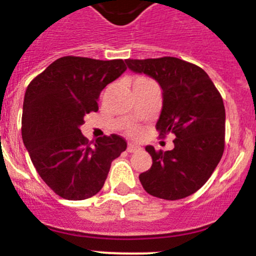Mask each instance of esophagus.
<instances>
[{"instance_id":"1","label":"esophagus","mask_w":256,"mask_h":256,"mask_svg":"<svg viewBox=\"0 0 256 256\" xmlns=\"http://www.w3.org/2000/svg\"><path fill=\"white\" fill-rule=\"evenodd\" d=\"M126 150H128V152H137V151L141 150V148L134 144H128V148H126Z\"/></svg>"}]
</instances>
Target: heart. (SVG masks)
<instances>
[{"label": "heart", "mask_w": 256, "mask_h": 256, "mask_svg": "<svg viewBox=\"0 0 256 256\" xmlns=\"http://www.w3.org/2000/svg\"><path fill=\"white\" fill-rule=\"evenodd\" d=\"M148 79H146V78H137V79H136V80H134V83L148 82ZM130 132H132V133H134V132H136V130H130Z\"/></svg>", "instance_id": "obj_1"}]
</instances>
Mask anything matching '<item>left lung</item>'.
<instances>
[{
  "mask_svg": "<svg viewBox=\"0 0 256 256\" xmlns=\"http://www.w3.org/2000/svg\"><path fill=\"white\" fill-rule=\"evenodd\" d=\"M126 64L159 83L162 108L156 130L160 137L176 136L169 151L146 146L152 165L140 174V182L155 198H187L204 186L224 151L226 110L220 94L204 70L180 58H128Z\"/></svg>",
  "mask_w": 256,
  "mask_h": 256,
  "instance_id": "1",
  "label": "left lung"
}]
</instances>
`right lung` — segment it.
I'll list each match as a JSON object with an SVG mask.
<instances>
[{"label": "right lung", "mask_w": 256, "mask_h": 256, "mask_svg": "<svg viewBox=\"0 0 256 256\" xmlns=\"http://www.w3.org/2000/svg\"><path fill=\"white\" fill-rule=\"evenodd\" d=\"M126 70L123 60L65 56L36 76L22 104V136L36 170L66 200H84L102 188L110 165L126 148L120 136H104L94 146L80 132L97 112L101 91Z\"/></svg>", "instance_id": "obj_1"}]
</instances>
